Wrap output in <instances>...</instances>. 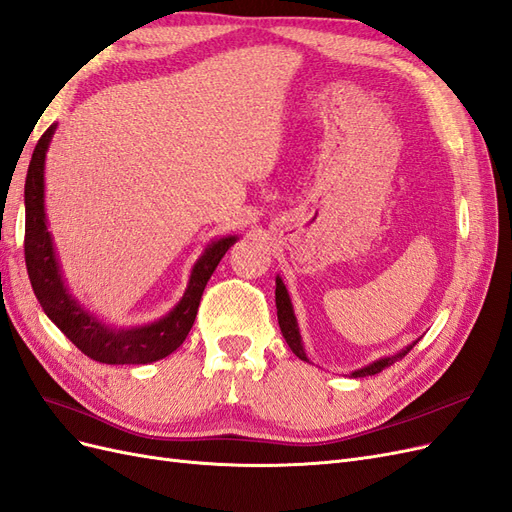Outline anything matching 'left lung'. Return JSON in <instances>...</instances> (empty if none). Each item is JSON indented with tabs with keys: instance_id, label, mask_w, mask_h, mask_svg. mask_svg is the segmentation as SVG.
Instances as JSON below:
<instances>
[{
	"instance_id": "left-lung-1",
	"label": "left lung",
	"mask_w": 512,
	"mask_h": 512,
	"mask_svg": "<svg viewBox=\"0 0 512 512\" xmlns=\"http://www.w3.org/2000/svg\"><path fill=\"white\" fill-rule=\"evenodd\" d=\"M275 307H277V322H280V329H282V335L286 339V344L290 346V350L299 356L301 361H309L307 354H305V348H303V339H301V333H299V324H297V316H294V309H292V301H290V294L282 282V277L277 275L275 277ZM421 339V337H418ZM418 339L412 344H408L406 348H401L399 352L391 354V356H382V359L369 363L361 369H354L352 371V378H363V376H374L378 374V371H382L384 367H391L395 361L404 359V356L418 344Z\"/></svg>"
}]
</instances>
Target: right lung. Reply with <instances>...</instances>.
Masks as SVG:
<instances>
[{"instance_id": "add662e5", "label": "right lung", "mask_w": 512, "mask_h": 512, "mask_svg": "<svg viewBox=\"0 0 512 512\" xmlns=\"http://www.w3.org/2000/svg\"><path fill=\"white\" fill-rule=\"evenodd\" d=\"M57 123L46 130L34 149L25 179V265L36 299L57 329L89 359L106 365H145L175 352L188 337L200 297L230 245L239 237L211 241L194 262L188 288L166 316L143 327H111L79 303L70 292L53 245L44 211V162Z\"/></svg>"}]
</instances>
